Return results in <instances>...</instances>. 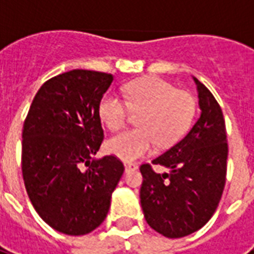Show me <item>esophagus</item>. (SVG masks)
I'll return each instance as SVG.
<instances>
[{
	"label": "esophagus",
	"instance_id": "1",
	"mask_svg": "<svg viewBox=\"0 0 254 254\" xmlns=\"http://www.w3.org/2000/svg\"><path fill=\"white\" fill-rule=\"evenodd\" d=\"M125 173H130V171H133V170L137 169V165L135 163H131V162H125Z\"/></svg>",
	"mask_w": 254,
	"mask_h": 254
}]
</instances>
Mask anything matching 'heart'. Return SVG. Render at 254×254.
Here are the masks:
<instances>
[{
  "instance_id": "heart-1",
  "label": "heart",
  "mask_w": 254,
  "mask_h": 254,
  "mask_svg": "<svg viewBox=\"0 0 254 254\" xmlns=\"http://www.w3.org/2000/svg\"><path fill=\"white\" fill-rule=\"evenodd\" d=\"M125 100L108 93L100 100L99 116L109 130H119L127 124L130 111L139 127L125 130L108 139L107 150L125 162L149 154L154 143L170 146L185 134L192 123L195 101L190 93L178 91L159 77H142L125 87Z\"/></svg>"
}]
</instances>
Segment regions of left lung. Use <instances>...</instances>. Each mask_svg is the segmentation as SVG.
<instances>
[{
    "mask_svg": "<svg viewBox=\"0 0 254 254\" xmlns=\"http://www.w3.org/2000/svg\"><path fill=\"white\" fill-rule=\"evenodd\" d=\"M200 116L183 138L151 163L166 167L158 174L142 165L139 191L147 224L169 239L204 227L216 211L224 190L228 143L220 105L196 77Z\"/></svg>",
    "mask_w": 254,
    "mask_h": 254,
    "instance_id": "obj_1",
    "label": "left lung"
}]
</instances>
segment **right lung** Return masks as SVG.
I'll use <instances>...</instances> for the list:
<instances>
[{
  "label": "right lung",
  "instance_id": "right-lung-1",
  "mask_svg": "<svg viewBox=\"0 0 254 254\" xmlns=\"http://www.w3.org/2000/svg\"><path fill=\"white\" fill-rule=\"evenodd\" d=\"M112 81L111 73L88 69L58 75L39 88L23 124L26 191L42 220L64 235L97 228L123 177L116 157H93L104 138L99 104Z\"/></svg>",
  "mask_w": 254,
  "mask_h": 254
}]
</instances>
